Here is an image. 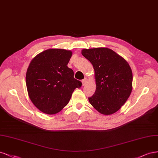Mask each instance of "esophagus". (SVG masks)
Returning <instances> with one entry per match:
<instances>
[{
	"mask_svg": "<svg viewBox=\"0 0 158 158\" xmlns=\"http://www.w3.org/2000/svg\"><path fill=\"white\" fill-rule=\"evenodd\" d=\"M87 81H88L87 78H85L84 79L82 80V83H83V86L86 84V83H87Z\"/></svg>",
	"mask_w": 158,
	"mask_h": 158,
	"instance_id": "34e87169",
	"label": "esophagus"
}]
</instances>
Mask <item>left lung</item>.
<instances>
[{"instance_id":"obj_1","label":"left lung","mask_w":158,"mask_h":158,"mask_svg":"<svg viewBox=\"0 0 158 158\" xmlns=\"http://www.w3.org/2000/svg\"><path fill=\"white\" fill-rule=\"evenodd\" d=\"M81 54L94 69L96 89L89 98L90 104L102 114H114L132 91L133 73L128 62L108 48L83 49Z\"/></svg>"}]
</instances>
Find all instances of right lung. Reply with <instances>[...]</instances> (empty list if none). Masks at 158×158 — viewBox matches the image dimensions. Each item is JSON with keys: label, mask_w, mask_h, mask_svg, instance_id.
I'll use <instances>...</instances> for the list:
<instances>
[{"label": "right lung", "mask_w": 158, "mask_h": 158, "mask_svg": "<svg viewBox=\"0 0 158 158\" xmlns=\"http://www.w3.org/2000/svg\"><path fill=\"white\" fill-rule=\"evenodd\" d=\"M72 52L60 48L44 50L30 63L26 73L29 98L42 112L55 114L67 105L82 83L73 77L67 65Z\"/></svg>", "instance_id": "1"}]
</instances>
